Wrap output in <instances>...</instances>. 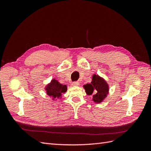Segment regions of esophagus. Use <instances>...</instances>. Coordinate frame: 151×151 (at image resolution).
<instances>
[{"instance_id":"1","label":"esophagus","mask_w":151,"mask_h":151,"mask_svg":"<svg viewBox=\"0 0 151 151\" xmlns=\"http://www.w3.org/2000/svg\"><path fill=\"white\" fill-rule=\"evenodd\" d=\"M72 84V86H77L79 85V82L75 81V82H73Z\"/></svg>"}]
</instances>
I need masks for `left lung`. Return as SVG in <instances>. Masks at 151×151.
<instances>
[{
	"label": "left lung",
	"instance_id": "1",
	"mask_svg": "<svg viewBox=\"0 0 151 151\" xmlns=\"http://www.w3.org/2000/svg\"><path fill=\"white\" fill-rule=\"evenodd\" d=\"M83 87L86 94L92 96L93 101L96 103H101L109 92V86L106 82L96 74L93 76L91 83L85 84Z\"/></svg>",
	"mask_w": 151,
	"mask_h": 151
}]
</instances>
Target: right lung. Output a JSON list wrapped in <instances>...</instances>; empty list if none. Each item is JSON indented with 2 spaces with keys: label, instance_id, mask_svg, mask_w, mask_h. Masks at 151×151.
I'll return each instance as SVG.
<instances>
[{
  "label": "right lung",
  "instance_id": "right-lung-1",
  "mask_svg": "<svg viewBox=\"0 0 151 151\" xmlns=\"http://www.w3.org/2000/svg\"><path fill=\"white\" fill-rule=\"evenodd\" d=\"M67 88L66 85H63L56 79H52L50 83L47 85L45 90L49 96L52 97L53 100L55 98H61L62 94L65 93Z\"/></svg>",
  "mask_w": 151,
  "mask_h": 151
}]
</instances>
